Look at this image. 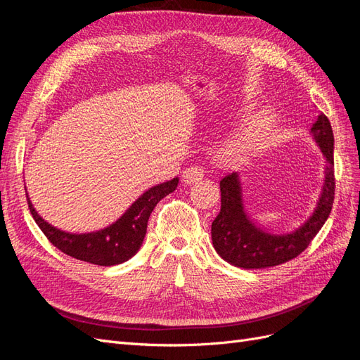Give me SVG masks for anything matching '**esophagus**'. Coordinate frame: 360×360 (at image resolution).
Returning <instances> with one entry per match:
<instances>
[{"instance_id":"1","label":"esophagus","mask_w":360,"mask_h":360,"mask_svg":"<svg viewBox=\"0 0 360 360\" xmlns=\"http://www.w3.org/2000/svg\"><path fill=\"white\" fill-rule=\"evenodd\" d=\"M183 181L186 184H193L204 177V168L198 165H192L183 171Z\"/></svg>"}]
</instances>
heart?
I'll return each mask as SVG.
<instances>
[{
    "label": "heart",
    "instance_id": "1",
    "mask_svg": "<svg viewBox=\"0 0 360 360\" xmlns=\"http://www.w3.org/2000/svg\"><path fill=\"white\" fill-rule=\"evenodd\" d=\"M275 127L276 115L270 110H258L248 114L226 135L222 155L231 160H240L254 155L264 146Z\"/></svg>",
    "mask_w": 360,
    "mask_h": 360
}]
</instances>
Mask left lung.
<instances>
[{
  "mask_svg": "<svg viewBox=\"0 0 360 360\" xmlns=\"http://www.w3.org/2000/svg\"><path fill=\"white\" fill-rule=\"evenodd\" d=\"M309 134L326 159L324 180L314 212L296 230L274 234L255 225L245 212L240 174L231 172L222 177L221 212L212 222V242L226 263L248 270L287 263L308 248L328 221L335 198L333 130L329 118L320 112Z\"/></svg>",
  "mask_w": 360,
  "mask_h": 360,
  "instance_id": "1",
  "label": "left lung"
}]
</instances>
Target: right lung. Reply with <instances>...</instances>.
Segmentation results:
<instances>
[{
	"label": "right lung",
	"mask_w": 360,
	"mask_h": 360,
	"mask_svg": "<svg viewBox=\"0 0 360 360\" xmlns=\"http://www.w3.org/2000/svg\"><path fill=\"white\" fill-rule=\"evenodd\" d=\"M179 177L147 189L115 222L91 233H68L36 212L27 193L30 212L48 240L61 252L97 266H115L132 258L143 245L148 217L156 204L177 189Z\"/></svg>",
	"instance_id": "obj_1"
}]
</instances>
